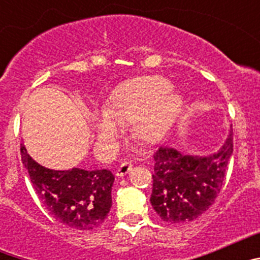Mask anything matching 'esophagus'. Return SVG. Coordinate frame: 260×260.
I'll return each instance as SVG.
<instances>
[{
	"mask_svg": "<svg viewBox=\"0 0 260 260\" xmlns=\"http://www.w3.org/2000/svg\"><path fill=\"white\" fill-rule=\"evenodd\" d=\"M132 168H133V164L130 161H123L121 162V165H119L118 168H117V172L116 174L118 177H123L126 176V174L128 173V172L132 171Z\"/></svg>",
	"mask_w": 260,
	"mask_h": 260,
	"instance_id": "obj_1",
	"label": "esophagus"
}]
</instances>
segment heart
<instances>
[{
	"label": "heart",
	"instance_id": "1",
	"mask_svg": "<svg viewBox=\"0 0 260 260\" xmlns=\"http://www.w3.org/2000/svg\"><path fill=\"white\" fill-rule=\"evenodd\" d=\"M182 104V96L172 89L167 78L142 75L127 79L112 89L104 113L93 116L96 137L102 143H113L121 134L116 123H132L138 141L156 143L176 121Z\"/></svg>",
	"mask_w": 260,
	"mask_h": 260
}]
</instances>
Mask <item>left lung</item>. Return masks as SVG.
I'll use <instances>...</instances> for the list:
<instances>
[{"instance_id":"8db88e82","label":"left lung","mask_w":260,"mask_h":260,"mask_svg":"<svg viewBox=\"0 0 260 260\" xmlns=\"http://www.w3.org/2000/svg\"><path fill=\"white\" fill-rule=\"evenodd\" d=\"M232 153V132L221 148L207 156L183 155L160 147L153 155L150 199L160 219L168 224H186L207 211L221 190Z\"/></svg>"}]
</instances>
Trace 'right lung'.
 <instances>
[{
	"instance_id": "right-lung-1",
	"label": "right lung",
	"mask_w": 260,
	"mask_h": 260,
	"mask_svg": "<svg viewBox=\"0 0 260 260\" xmlns=\"http://www.w3.org/2000/svg\"><path fill=\"white\" fill-rule=\"evenodd\" d=\"M20 153L32 186L53 219L82 232L104 224L112 207V172L80 168L53 171L38 164L23 144Z\"/></svg>"
}]
</instances>
